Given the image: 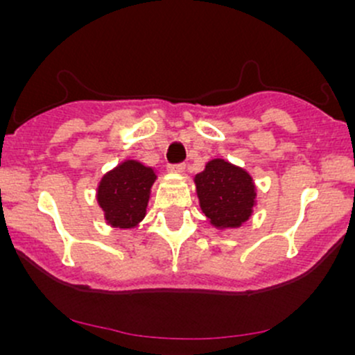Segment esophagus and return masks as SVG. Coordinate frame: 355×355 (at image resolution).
<instances>
[{"instance_id": "1", "label": "esophagus", "mask_w": 355, "mask_h": 355, "mask_svg": "<svg viewBox=\"0 0 355 355\" xmlns=\"http://www.w3.org/2000/svg\"><path fill=\"white\" fill-rule=\"evenodd\" d=\"M183 170H185V165H183V164L168 165V172H172V173H182Z\"/></svg>"}]
</instances>
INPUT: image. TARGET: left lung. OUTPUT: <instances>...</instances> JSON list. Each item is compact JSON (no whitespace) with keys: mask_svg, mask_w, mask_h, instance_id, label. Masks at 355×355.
<instances>
[{"mask_svg":"<svg viewBox=\"0 0 355 355\" xmlns=\"http://www.w3.org/2000/svg\"><path fill=\"white\" fill-rule=\"evenodd\" d=\"M202 211L218 229H235L247 222L255 205V185L243 168L215 158L195 177Z\"/></svg>","mask_w":355,"mask_h":355,"instance_id":"obj_1","label":"left lung"}]
</instances>
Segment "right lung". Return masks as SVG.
<instances>
[{"label":"right lung","mask_w":355,"mask_h":355,"mask_svg":"<svg viewBox=\"0 0 355 355\" xmlns=\"http://www.w3.org/2000/svg\"><path fill=\"white\" fill-rule=\"evenodd\" d=\"M155 178L153 170L137 160L123 162L101 178L96 198L110 225L133 229L144 220Z\"/></svg>","instance_id":"add662e5"}]
</instances>
